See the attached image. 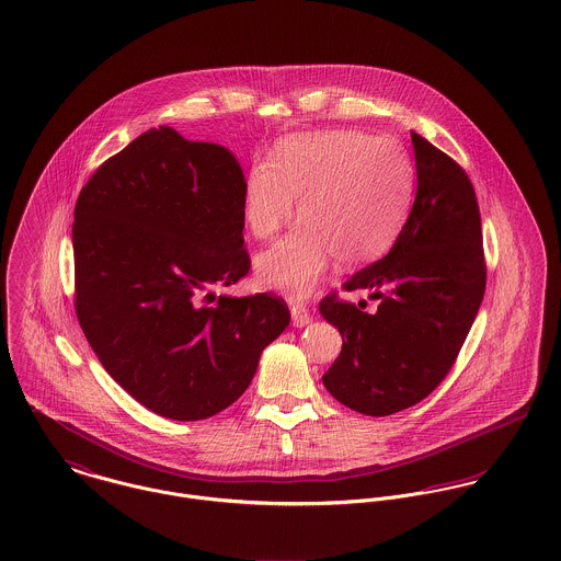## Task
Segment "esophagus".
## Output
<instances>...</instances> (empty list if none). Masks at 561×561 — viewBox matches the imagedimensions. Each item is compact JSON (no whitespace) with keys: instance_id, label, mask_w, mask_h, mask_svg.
<instances>
[{"instance_id":"34e87169","label":"esophagus","mask_w":561,"mask_h":561,"mask_svg":"<svg viewBox=\"0 0 561 561\" xmlns=\"http://www.w3.org/2000/svg\"><path fill=\"white\" fill-rule=\"evenodd\" d=\"M291 321L298 328L307 325L311 321V311L305 305H300V302H291Z\"/></svg>"}]
</instances>
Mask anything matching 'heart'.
Listing matches in <instances>:
<instances>
[{"label": "heart", "mask_w": 561, "mask_h": 561, "mask_svg": "<svg viewBox=\"0 0 561 561\" xmlns=\"http://www.w3.org/2000/svg\"><path fill=\"white\" fill-rule=\"evenodd\" d=\"M412 198V168L387 138L325 131L283 140L245 179L241 214L256 240H272L298 201L302 220L256 256L263 287L289 298L316 291L332 259L363 265L398 238Z\"/></svg>", "instance_id": "b5f03b06"}]
</instances>
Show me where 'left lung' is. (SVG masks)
I'll return each mask as SVG.
<instances>
[{
  "label": "left lung",
  "mask_w": 561,
  "mask_h": 561,
  "mask_svg": "<svg viewBox=\"0 0 561 561\" xmlns=\"http://www.w3.org/2000/svg\"><path fill=\"white\" fill-rule=\"evenodd\" d=\"M416 196L380 261L343 283L369 291L378 311L339 300L321 316L339 328L343 347L323 387L343 405L387 416L425 400L454 367L485 291L481 218L473 183L447 153L410 131Z\"/></svg>",
  "instance_id": "left-lung-1"
}]
</instances>
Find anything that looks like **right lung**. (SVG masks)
I'll use <instances>...</instances> for the list:
<instances>
[{"instance_id":"right-lung-1","label":"right lung","mask_w":561,"mask_h":561,"mask_svg":"<svg viewBox=\"0 0 561 561\" xmlns=\"http://www.w3.org/2000/svg\"><path fill=\"white\" fill-rule=\"evenodd\" d=\"M243 185L231 151L160 127L103 161L78 196L81 330L105 371L165 419L231 405L291 320L274 294L213 302L250 270Z\"/></svg>"}]
</instances>
